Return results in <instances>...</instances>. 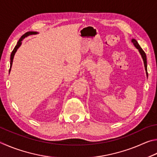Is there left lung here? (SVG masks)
Masks as SVG:
<instances>
[{"mask_svg": "<svg viewBox=\"0 0 157 157\" xmlns=\"http://www.w3.org/2000/svg\"><path fill=\"white\" fill-rule=\"evenodd\" d=\"M132 42L133 43V44L134 45V46L136 47V48L139 49V52H140V54H141V56H142V59L144 60V66H145V70H146V74H147V59H146V54H145V52L143 50L142 48L140 47V45H139V43L135 39H132Z\"/></svg>", "mask_w": 157, "mask_h": 157, "instance_id": "1", "label": "left lung"}]
</instances>
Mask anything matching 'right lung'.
<instances>
[{
  "label": "right lung",
  "mask_w": 157,
  "mask_h": 157,
  "mask_svg": "<svg viewBox=\"0 0 157 157\" xmlns=\"http://www.w3.org/2000/svg\"><path fill=\"white\" fill-rule=\"evenodd\" d=\"M38 34L37 32H26L25 34H23L22 36L21 37L20 39H19V40L18 41L17 43V45H16L15 46L14 49H13V51L12 52V54H11V56H10V71L11 70V68H12V63H13V56H14V54L16 52V51H17V49L19 48V47H20L21 45L22 44V40H23L25 38L28 36L29 35H32V34Z\"/></svg>",
  "instance_id": "obj_1"
}]
</instances>
